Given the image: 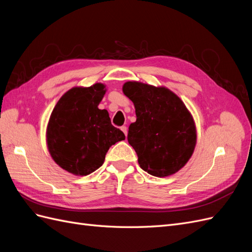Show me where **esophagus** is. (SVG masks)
Here are the masks:
<instances>
[{
  "label": "esophagus",
  "mask_w": 252,
  "mask_h": 252,
  "mask_svg": "<svg viewBox=\"0 0 252 252\" xmlns=\"http://www.w3.org/2000/svg\"><path fill=\"white\" fill-rule=\"evenodd\" d=\"M121 130L123 131L124 134L127 136V127H126V126H122V127H121Z\"/></svg>",
  "instance_id": "esophagus-1"
}]
</instances>
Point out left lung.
Listing matches in <instances>:
<instances>
[{
    "label": "left lung",
    "mask_w": 252,
    "mask_h": 252,
    "mask_svg": "<svg viewBox=\"0 0 252 252\" xmlns=\"http://www.w3.org/2000/svg\"><path fill=\"white\" fill-rule=\"evenodd\" d=\"M123 93L135 108L127 139L141 168L158 178L181 170L196 145L194 120L184 102L167 87L136 81L126 82Z\"/></svg>",
    "instance_id": "1"
}]
</instances>
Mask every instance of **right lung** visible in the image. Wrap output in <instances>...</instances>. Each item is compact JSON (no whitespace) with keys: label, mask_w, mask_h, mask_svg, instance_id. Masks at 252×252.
<instances>
[{"label":"right lung","mask_w":252,"mask_h":252,"mask_svg":"<svg viewBox=\"0 0 252 252\" xmlns=\"http://www.w3.org/2000/svg\"><path fill=\"white\" fill-rule=\"evenodd\" d=\"M106 85L77 86L65 93L53 108L46 129L49 154L61 168L74 175H87L105 161L108 149L125 140L111 125L109 113L98 109Z\"/></svg>","instance_id":"1"}]
</instances>
